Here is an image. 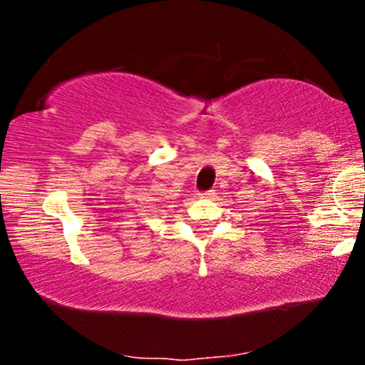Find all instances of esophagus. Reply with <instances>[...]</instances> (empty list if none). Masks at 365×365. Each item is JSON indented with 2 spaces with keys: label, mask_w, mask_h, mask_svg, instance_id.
I'll return each mask as SVG.
<instances>
[{
  "label": "esophagus",
  "mask_w": 365,
  "mask_h": 365,
  "mask_svg": "<svg viewBox=\"0 0 365 365\" xmlns=\"http://www.w3.org/2000/svg\"><path fill=\"white\" fill-rule=\"evenodd\" d=\"M212 194H215V192H204V194H200V195H202V197H212Z\"/></svg>",
  "instance_id": "1"
}]
</instances>
